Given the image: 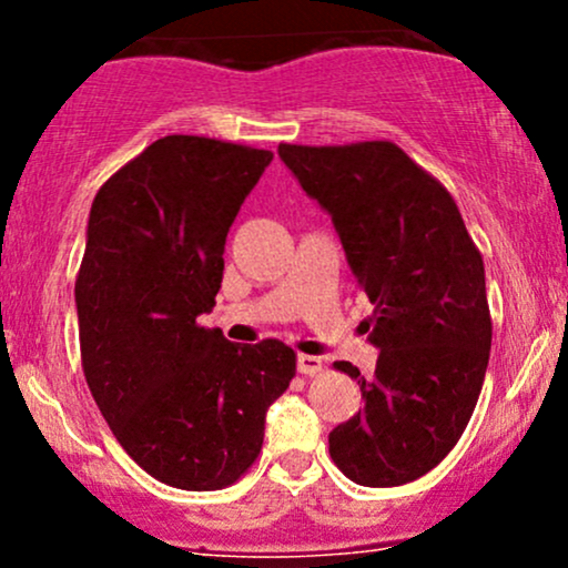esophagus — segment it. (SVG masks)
<instances>
[{
	"mask_svg": "<svg viewBox=\"0 0 568 568\" xmlns=\"http://www.w3.org/2000/svg\"><path fill=\"white\" fill-rule=\"evenodd\" d=\"M296 366H298V374H304V376H315V374H321V371H323V357H315V355H298Z\"/></svg>",
	"mask_w": 568,
	"mask_h": 568,
	"instance_id": "34e87169",
	"label": "esophagus"
}]
</instances>
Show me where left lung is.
Here are the masks:
<instances>
[{"label":"left lung","mask_w":568,"mask_h":568,"mask_svg":"<svg viewBox=\"0 0 568 568\" xmlns=\"http://www.w3.org/2000/svg\"><path fill=\"white\" fill-rule=\"evenodd\" d=\"M298 184L334 219L374 312L366 408L328 435L334 465L361 486H403L446 459L470 422L491 349L484 256L448 189L393 141L280 143Z\"/></svg>","instance_id":"1"}]
</instances>
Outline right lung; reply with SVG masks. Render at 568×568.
Wrapping results in <instances>:
<instances>
[{"label": "right lung", "mask_w": 568, "mask_h": 568, "mask_svg": "<svg viewBox=\"0 0 568 568\" xmlns=\"http://www.w3.org/2000/svg\"><path fill=\"white\" fill-rule=\"evenodd\" d=\"M272 152L165 135L98 189L77 275L82 371L114 438L160 484L219 491L251 470L266 408L296 376L277 338L232 344L216 306L224 243Z\"/></svg>", "instance_id": "obj_1"}]
</instances>
